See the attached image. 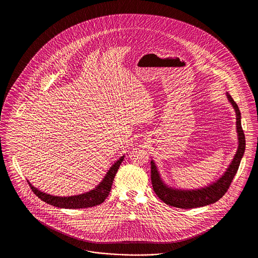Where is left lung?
<instances>
[{
    "instance_id": "1",
    "label": "left lung",
    "mask_w": 258,
    "mask_h": 258,
    "mask_svg": "<svg viewBox=\"0 0 258 258\" xmlns=\"http://www.w3.org/2000/svg\"><path fill=\"white\" fill-rule=\"evenodd\" d=\"M226 97L230 104L232 105L236 114V131L238 135V148L236 154L234 155L233 160L226 168L225 172L221 177L205 186L194 188V189H184L173 187L164 183L160 176V171L157 167L154 160H151V179L154 191L165 204L177 207V208L191 209L197 207H203L210 204H213L219 201L221 197L225 195L229 185L233 180L234 176L238 171L241 160L245 154V139L242 123H241V112L237 103L231 98V96L226 93Z\"/></svg>"
}]
</instances>
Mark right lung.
<instances>
[{"label": "right lung", "instance_id": "1", "mask_svg": "<svg viewBox=\"0 0 258 258\" xmlns=\"http://www.w3.org/2000/svg\"><path fill=\"white\" fill-rule=\"evenodd\" d=\"M124 156H122L114 164H112L109 170L106 172L104 178L101 180V182L90 191H87L84 194L78 195V196H72V197H55L51 196L46 192H43L39 190L36 186H34L28 180V184L31 186L32 190L38 198H40L42 201L46 202L52 206L63 209H81L94 207L101 204L105 198L108 197L111 190V185L114 181L115 175L118 171L120 164L122 163Z\"/></svg>", "mask_w": 258, "mask_h": 258}]
</instances>
